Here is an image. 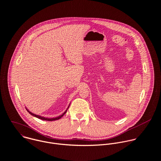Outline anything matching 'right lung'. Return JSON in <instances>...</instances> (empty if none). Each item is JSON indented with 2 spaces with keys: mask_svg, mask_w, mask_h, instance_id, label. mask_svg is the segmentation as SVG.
<instances>
[{
  "mask_svg": "<svg viewBox=\"0 0 161 161\" xmlns=\"http://www.w3.org/2000/svg\"><path fill=\"white\" fill-rule=\"evenodd\" d=\"M69 105H70V104L69 105V106H68V108H67V109L64 111V113H63V114H62L61 115H60V116H58V117H56V118H45V117H43V116H39V115H36V114H33V113H32L31 112H30L27 108H26V110H27V111L31 114V115H32L33 116H34V117H35V118H38V119H42V120H44V121H55V120H58V119H61L65 114H66V113L67 112V111H68V109L69 108Z\"/></svg>",
  "mask_w": 161,
  "mask_h": 161,
  "instance_id": "1",
  "label": "right lung"
}]
</instances>
